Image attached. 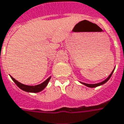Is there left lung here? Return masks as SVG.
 <instances>
[{
  "instance_id": "obj_1",
  "label": "left lung",
  "mask_w": 124,
  "mask_h": 124,
  "mask_svg": "<svg viewBox=\"0 0 124 124\" xmlns=\"http://www.w3.org/2000/svg\"><path fill=\"white\" fill-rule=\"evenodd\" d=\"M114 70L112 71V72L111 73L110 75L108 76V78H107V79H106L105 80L103 81H102V82H101V83H96V84H88V83H82V84H83V85H86V86H87V87H98V86H99V85H102V84H104V83H106V81H108L109 79L110 78L111 76H112V74H113Z\"/></svg>"
}]
</instances>
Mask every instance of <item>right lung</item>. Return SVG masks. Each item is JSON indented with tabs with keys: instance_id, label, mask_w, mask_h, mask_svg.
I'll use <instances>...</instances> for the list:
<instances>
[{
	"instance_id": "obj_1",
	"label": "right lung",
	"mask_w": 124,
	"mask_h": 124,
	"mask_svg": "<svg viewBox=\"0 0 124 124\" xmlns=\"http://www.w3.org/2000/svg\"><path fill=\"white\" fill-rule=\"evenodd\" d=\"M12 79L14 81V83L16 84V85L18 86V87L20 88L21 89H22L24 91L26 92H30V93H38L41 91L42 90H43L46 87V86L47 85L48 83L49 82V81L50 79V77L48 78L46 81H45L43 83H41L39 85H35V86H29V85H23L22 83L18 82V81L16 80L15 79L13 78L12 76H10Z\"/></svg>"
}]
</instances>
